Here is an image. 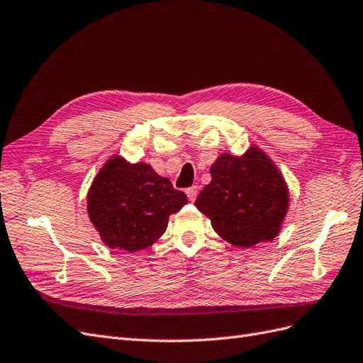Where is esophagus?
Instances as JSON below:
<instances>
[{
    "mask_svg": "<svg viewBox=\"0 0 363 363\" xmlns=\"http://www.w3.org/2000/svg\"><path fill=\"white\" fill-rule=\"evenodd\" d=\"M186 195H188V199L191 201H194L196 199V195H199V186H191V188L186 189Z\"/></svg>",
    "mask_w": 363,
    "mask_h": 363,
    "instance_id": "obj_1",
    "label": "esophagus"
}]
</instances>
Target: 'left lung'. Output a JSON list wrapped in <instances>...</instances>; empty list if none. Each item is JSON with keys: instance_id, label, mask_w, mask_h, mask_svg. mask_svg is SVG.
I'll return each mask as SVG.
<instances>
[{"instance_id": "1", "label": "left lung", "mask_w": 363, "mask_h": 363, "mask_svg": "<svg viewBox=\"0 0 363 363\" xmlns=\"http://www.w3.org/2000/svg\"><path fill=\"white\" fill-rule=\"evenodd\" d=\"M212 182L195 206L211 218L215 232L236 247L269 242L280 232L289 195L280 171L257 147L244 156H219L211 168Z\"/></svg>"}]
</instances>
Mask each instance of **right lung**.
I'll use <instances>...</instances> for the list:
<instances>
[{
	"mask_svg": "<svg viewBox=\"0 0 363 363\" xmlns=\"http://www.w3.org/2000/svg\"><path fill=\"white\" fill-rule=\"evenodd\" d=\"M188 203L147 163L131 164L112 157L95 177L87 194V213L103 242L111 248L139 251L164 233L171 213Z\"/></svg>",
	"mask_w": 363,
	"mask_h": 363,
	"instance_id": "add662e5",
	"label": "right lung"
}]
</instances>
